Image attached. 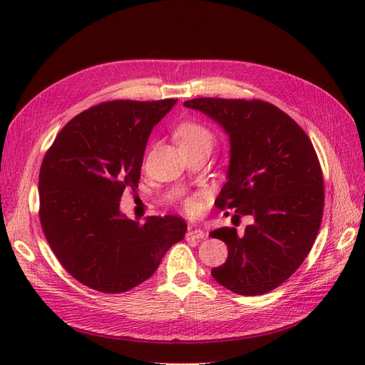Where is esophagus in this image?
Returning <instances> with one entry per match:
<instances>
[{"label": "esophagus", "instance_id": "34e87169", "mask_svg": "<svg viewBox=\"0 0 365 365\" xmlns=\"http://www.w3.org/2000/svg\"><path fill=\"white\" fill-rule=\"evenodd\" d=\"M187 239H204L205 237V233L201 230V228H193V227H189V231H187L185 235Z\"/></svg>", "mask_w": 365, "mask_h": 365}]
</instances>
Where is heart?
<instances>
[{
    "label": "heart",
    "mask_w": 365,
    "mask_h": 365,
    "mask_svg": "<svg viewBox=\"0 0 365 365\" xmlns=\"http://www.w3.org/2000/svg\"><path fill=\"white\" fill-rule=\"evenodd\" d=\"M176 140H178L180 146L187 145H210L213 143V134L212 130L205 128L201 123H195V121H189V123L181 125L176 129ZM200 200H196L193 196H189L184 200V210L187 213H197L200 212Z\"/></svg>",
    "instance_id": "heart-1"
}]
</instances>
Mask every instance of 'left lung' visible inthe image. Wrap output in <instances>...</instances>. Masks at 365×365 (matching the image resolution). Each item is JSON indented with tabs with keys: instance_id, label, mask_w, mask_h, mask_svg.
<instances>
[{
	"instance_id": "8db88e82",
	"label": "left lung",
	"mask_w": 365,
	"mask_h": 365,
	"mask_svg": "<svg viewBox=\"0 0 365 365\" xmlns=\"http://www.w3.org/2000/svg\"><path fill=\"white\" fill-rule=\"evenodd\" d=\"M230 135L227 182L215 205L251 215L244 235L222 227L228 257L213 279L239 295H262L288 280L307 257L322 225L323 172L306 132L288 114L263 101L200 97L184 102ZM228 215V212H225Z\"/></svg>"
}]
</instances>
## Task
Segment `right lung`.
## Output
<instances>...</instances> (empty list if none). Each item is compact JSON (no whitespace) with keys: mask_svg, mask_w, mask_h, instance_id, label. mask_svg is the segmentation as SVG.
Segmentation results:
<instances>
[{"mask_svg":"<svg viewBox=\"0 0 365 365\" xmlns=\"http://www.w3.org/2000/svg\"><path fill=\"white\" fill-rule=\"evenodd\" d=\"M176 98L111 101L71 118L39 170V219L54 256L70 275L103 294L148 280L168 250L184 239L181 216L120 213L126 189L140 181L146 143Z\"/></svg>","mask_w":365,"mask_h":365,"instance_id":"add662e5","label":"right lung"}]
</instances>
